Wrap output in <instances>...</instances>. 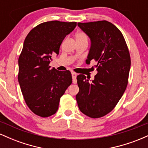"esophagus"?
Listing matches in <instances>:
<instances>
[{"mask_svg":"<svg viewBox=\"0 0 148 148\" xmlns=\"http://www.w3.org/2000/svg\"><path fill=\"white\" fill-rule=\"evenodd\" d=\"M76 76H77V74H76L75 72H72L73 84H76Z\"/></svg>","mask_w":148,"mask_h":148,"instance_id":"esophagus-1","label":"esophagus"}]
</instances>
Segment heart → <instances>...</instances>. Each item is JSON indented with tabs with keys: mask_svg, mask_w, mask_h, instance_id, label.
Instances as JSON below:
<instances>
[{
	"mask_svg": "<svg viewBox=\"0 0 148 148\" xmlns=\"http://www.w3.org/2000/svg\"><path fill=\"white\" fill-rule=\"evenodd\" d=\"M76 41H82V40H86L88 41V37L84 32L78 31L75 35Z\"/></svg>",
	"mask_w": 148,
	"mask_h": 148,
	"instance_id": "heart-1",
	"label": "heart"
}]
</instances>
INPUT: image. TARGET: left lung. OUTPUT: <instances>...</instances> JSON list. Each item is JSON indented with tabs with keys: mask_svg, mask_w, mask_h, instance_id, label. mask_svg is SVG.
<instances>
[{
	"mask_svg": "<svg viewBox=\"0 0 148 148\" xmlns=\"http://www.w3.org/2000/svg\"><path fill=\"white\" fill-rule=\"evenodd\" d=\"M90 39L86 64L97 62V74L89 82L84 74L76 77L79 92L76 96L80 111L92 118L110 113L121 99L128 84L131 58L120 30L107 21L78 23Z\"/></svg>",
	"mask_w": 148,
	"mask_h": 148,
	"instance_id": "8db88e82",
	"label": "left lung"
}]
</instances>
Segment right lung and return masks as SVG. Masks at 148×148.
<instances>
[{"instance_id":"1","label":"right lung","mask_w":148,"mask_h":148,"mask_svg":"<svg viewBox=\"0 0 148 148\" xmlns=\"http://www.w3.org/2000/svg\"><path fill=\"white\" fill-rule=\"evenodd\" d=\"M76 26V22H45L30 30L23 42L18 61V81L27 106L42 118L56 113L60 97L72 83L69 70L51 69L49 63L59 54L66 35Z\"/></svg>"}]
</instances>
